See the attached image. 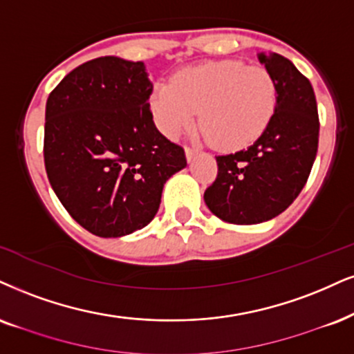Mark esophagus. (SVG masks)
I'll use <instances>...</instances> for the list:
<instances>
[{"instance_id": "esophagus-1", "label": "esophagus", "mask_w": 354, "mask_h": 354, "mask_svg": "<svg viewBox=\"0 0 354 354\" xmlns=\"http://www.w3.org/2000/svg\"><path fill=\"white\" fill-rule=\"evenodd\" d=\"M197 156H198V151L192 149V147H185V157H187V160H189V162H194V159Z\"/></svg>"}]
</instances>
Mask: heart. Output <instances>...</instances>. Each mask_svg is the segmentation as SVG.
<instances>
[{"mask_svg": "<svg viewBox=\"0 0 354 354\" xmlns=\"http://www.w3.org/2000/svg\"><path fill=\"white\" fill-rule=\"evenodd\" d=\"M277 84L264 67L238 60L185 68L174 84L159 82L151 95L154 121L176 138L194 124L200 111L202 133L216 149L238 151L256 142L276 115Z\"/></svg>", "mask_w": 354, "mask_h": 354, "instance_id": "1", "label": "heart"}]
</instances>
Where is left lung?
I'll return each mask as SVG.
<instances>
[{
    "instance_id": "left-lung-1",
    "label": "left lung",
    "mask_w": 354,
    "mask_h": 354,
    "mask_svg": "<svg viewBox=\"0 0 354 354\" xmlns=\"http://www.w3.org/2000/svg\"><path fill=\"white\" fill-rule=\"evenodd\" d=\"M257 59L277 84L276 115L248 149L216 157V180L203 195L208 210L233 225L263 223L289 208L310 176L318 147L310 82L286 57L261 52Z\"/></svg>"
}]
</instances>
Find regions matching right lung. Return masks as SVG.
<instances>
[{"instance_id": "right-lung-1", "label": "right lung", "mask_w": 354, "mask_h": 354, "mask_svg": "<svg viewBox=\"0 0 354 354\" xmlns=\"http://www.w3.org/2000/svg\"><path fill=\"white\" fill-rule=\"evenodd\" d=\"M144 62L98 57L73 68L49 95L44 162L60 203L86 231L121 238L159 210L164 184L185 152L152 121Z\"/></svg>"}]
</instances>
